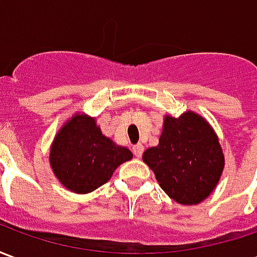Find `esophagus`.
I'll return each instance as SVG.
<instances>
[{
	"label": "esophagus",
	"instance_id": "esophagus-1",
	"mask_svg": "<svg viewBox=\"0 0 257 257\" xmlns=\"http://www.w3.org/2000/svg\"><path fill=\"white\" fill-rule=\"evenodd\" d=\"M132 150H134V154H135V157H138V158H140V157H142V154H143V150H145V146L143 145H136V146H134V149H132Z\"/></svg>",
	"mask_w": 257,
	"mask_h": 257
}]
</instances>
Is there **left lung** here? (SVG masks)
I'll return each mask as SVG.
<instances>
[{
  "mask_svg": "<svg viewBox=\"0 0 257 257\" xmlns=\"http://www.w3.org/2000/svg\"><path fill=\"white\" fill-rule=\"evenodd\" d=\"M143 162L161 189L178 204L197 205L209 197L224 169V154L210 123L194 111L164 117L158 146L143 153Z\"/></svg>",
  "mask_w": 257,
  "mask_h": 257,
  "instance_id": "8db88e82",
  "label": "left lung"
}]
</instances>
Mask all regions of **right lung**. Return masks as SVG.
I'll return each instance as SVG.
<instances>
[{
	"label": "right lung",
	"mask_w": 257,
	"mask_h": 257,
	"mask_svg": "<svg viewBox=\"0 0 257 257\" xmlns=\"http://www.w3.org/2000/svg\"><path fill=\"white\" fill-rule=\"evenodd\" d=\"M132 157L129 149L101 134L95 118L75 112L55 135L49 165L68 191L88 194L107 183L114 171Z\"/></svg>",
	"instance_id": "1"
}]
</instances>
